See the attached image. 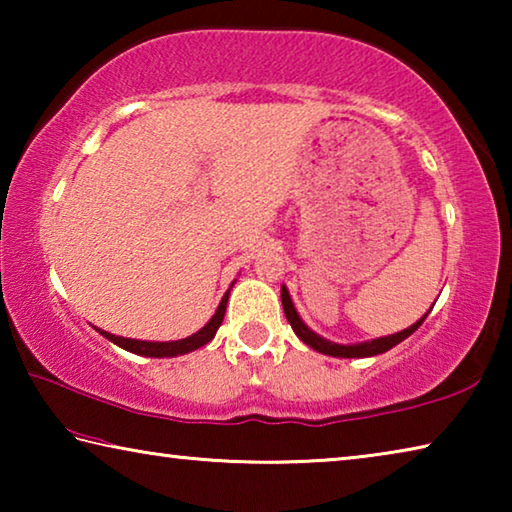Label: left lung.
Listing matches in <instances>:
<instances>
[{
  "label": "left lung",
  "mask_w": 512,
  "mask_h": 512,
  "mask_svg": "<svg viewBox=\"0 0 512 512\" xmlns=\"http://www.w3.org/2000/svg\"><path fill=\"white\" fill-rule=\"evenodd\" d=\"M282 307H284V316H287V320H289L291 327H293V332L298 334L300 341H305V343L309 345V348H314V350L323 352V354H329V357H343V359L375 357V354H381V352L391 350V348H395L397 343L404 341L406 336H411V334L415 332V329H418V327L424 323V318H427V314H424V316L418 320V323H413L409 329H402V332H397V334H393V336H384V339H375V341L357 343V345H339V343H332V341L320 339L318 334L311 332V329H309L305 323H302L300 316H298V311H296V307H293V302H291V298H289L287 287H282Z\"/></svg>",
  "instance_id": "1"
}]
</instances>
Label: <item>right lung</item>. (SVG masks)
I'll return each instance as SVG.
<instances>
[{
  "instance_id": "add662e5",
  "label": "right lung",
  "mask_w": 512,
  "mask_h": 512,
  "mask_svg": "<svg viewBox=\"0 0 512 512\" xmlns=\"http://www.w3.org/2000/svg\"><path fill=\"white\" fill-rule=\"evenodd\" d=\"M228 296L230 291H225V296L221 300L219 309H216V314L210 318V323H207L201 332H196L192 336H187L183 341H169V343H151V341H135V339H121V336L115 334H108V332H99L106 336L108 341H112L119 348H124L133 354H142V357H178V354H185V352H192L196 348H201V345L210 343L214 339L216 329L221 327L223 323V316H225V305H228Z\"/></svg>"
}]
</instances>
